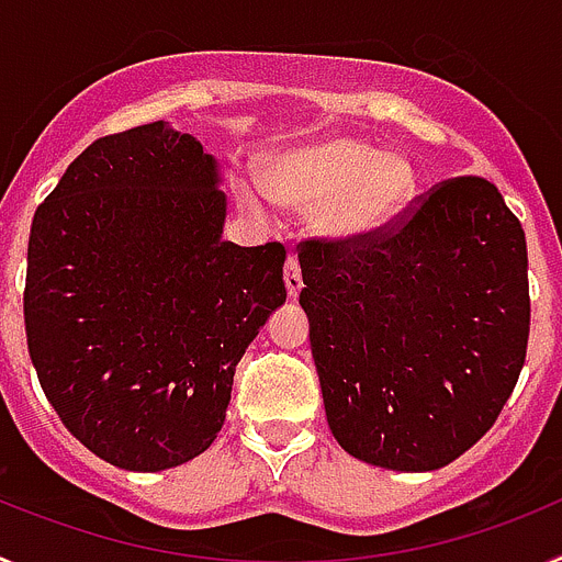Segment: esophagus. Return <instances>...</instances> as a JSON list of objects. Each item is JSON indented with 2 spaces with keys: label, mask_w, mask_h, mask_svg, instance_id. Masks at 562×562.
Instances as JSON below:
<instances>
[{
  "label": "esophagus",
  "mask_w": 562,
  "mask_h": 562,
  "mask_svg": "<svg viewBox=\"0 0 562 562\" xmlns=\"http://www.w3.org/2000/svg\"><path fill=\"white\" fill-rule=\"evenodd\" d=\"M284 281H286V292H290V297H295L297 292H301V286H304V276H301V261H297L295 256L286 258Z\"/></svg>",
  "instance_id": "1"
}]
</instances>
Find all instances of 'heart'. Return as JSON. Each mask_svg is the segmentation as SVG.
Instances as JSON below:
<instances>
[{
  "mask_svg": "<svg viewBox=\"0 0 562 562\" xmlns=\"http://www.w3.org/2000/svg\"><path fill=\"white\" fill-rule=\"evenodd\" d=\"M270 196L292 207H315V222L331 236H369L391 225L414 200L411 166L394 154H376L351 137H326L290 148L265 162ZM245 202L258 207L256 196Z\"/></svg>",
  "mask_w": 562,
  "mask_h": 562,
  "instance_id": "heart-1",
  "label": "heart"
}]
</instances>
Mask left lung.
I'll return each instance as SVG.
<instances>
[{
    "label": "left lung",
    "mask_w": 562,
    "mask_h": 562,
    "mask_svg": "<svg viewBox=\"0 0 562 562\" xmlns=\"http://www.w3.org/2000/svg\"><path fill=\"white\" fill-rule=\"evenodd\" d=\"M297 261L346 453L422 473L493 428L529 340L526 236L493 182L450 177L369 236L304 238Z\"/></svg>",
    "instance_id": "8db88e82"
}]
</instances>
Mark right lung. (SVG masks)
I'll list each match as a JSON object with an SVG mask.
<instances>
[{
	"label": "right lung",
	"instance_id": "add662e5",
	"mask_svg": "<svg viewBox=\"0 0 562 562\" xmlns=\"http://www.w3.org/2000/svg\"><path fill=\"white\" fill-rule=\"evenodd\" d=\"M216 160L162 121L98 137L30 227L24 331L44 396L98 459L205 453L233 374L286 301L281 241L222 238Z\"/></svg>",
	"mask_w": 562,
	"mask_h": 562
}]
</instances>
